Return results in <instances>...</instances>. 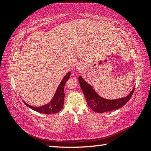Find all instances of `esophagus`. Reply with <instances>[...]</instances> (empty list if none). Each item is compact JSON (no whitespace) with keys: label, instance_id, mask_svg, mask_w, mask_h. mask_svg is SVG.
Returning <instances> with one entry per match:
<instances>
[{"label":"esophagus","instance_id":"34e87169","mask_svg":"<svg viewBox=\"0 0 151 151\" xmlns=\"http://www.w3.org/2000/svg\"><path fill=\"white\" fill-rule=\"evenodd\" d=\"M76 68H77L76 69H77L78 70H83L84 69V68H85V65H84L83 63H80V64H78L77 67Z\"/></svg>","mask_w":151,"mask_h":151}]
</instances>
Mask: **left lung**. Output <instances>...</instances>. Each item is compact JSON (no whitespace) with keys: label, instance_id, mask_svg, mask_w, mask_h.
Masks as SVG:
<instances>
[{"label":"left lung","instance_id":"left-lung-1","mask_svg":"<svg viewBox=\"0 0 151 151\" xmlns=\"http://www.w3.org/2000/svg\"><path fill=\"white\" fill-rule=\"evenodd\" d=\"M78 82L80 83L82 91L85 94L88 106L93 111L99 113L121 108L130 100L134 91V87L129 95L124 98L114 99V100H108L99 96L94 91L92 86L85 81H84V79L81 76L78 77Z\"/></svg>","mask_w":151,"mask_h":151}]
</instances>
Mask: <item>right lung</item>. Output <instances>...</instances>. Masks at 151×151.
I'll use <instances>...</instances> for the list:
<instances>
[{"label": "right lung", "instance_id": "add662e5", "mask_svg": "<svg viewBox=\"0 0 151 151\" xmlns=\"http://www.w3.org/2000/svg\"><path fill=\"white\" fill-rule=\"evenodd\" d=\"M70 72H68L66 75L64 76L63 80L61 81L60 83L57 88V91L55 94L54 96L49 103L41 106H32L25 103L23 101L24 103L30 109L37 111L40 113L43 114H54L57 113L61 111L63 109L64 104V98H65V93H64V87L68 79L70 78Z\"/></svg>", "mask_w": 151, "mask_h": 151}]
</instances>
